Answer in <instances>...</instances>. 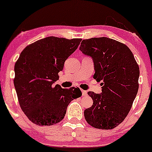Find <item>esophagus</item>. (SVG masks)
<instances>
[{
    "mask_svg": "<svg viewBox=\"0 0 152 152\" xmlns=\"http://www.w3.org/2000/svg\"><path fill=\"white\" fill-rule=\"evenodd\" d=\"M87 95H88V94H87L86 91L82 90V96H86Z\"/></svg>",
    "mask_w": 152,
    "mask_h": 152,
    "instance_id": "esophagus-1",
    "label": "esophagus"
}]
</instances>
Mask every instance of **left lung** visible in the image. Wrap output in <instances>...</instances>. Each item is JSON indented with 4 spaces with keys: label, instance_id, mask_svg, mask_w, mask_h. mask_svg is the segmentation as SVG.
<instances>
[{
    "label": "left lung",
    "instance_id": "8db88e82",
    "mask_svg": "<svg viewBox=\"0 0 152 152\" xmlns=\"http://www.w3.org/2000/svg\"><path fill=\"white\" fill-rule=\"evenodd\" d=\"M79 49L93 59L94 78L102 81V93L88 91L91 107L85 109L88 124L112 129L124 120L139 89V67L126 45L106 37L82 41Z\"/></svg>",
    "mask_w": 152,
    "mask_h": 152
}]
</instances>
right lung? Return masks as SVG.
Wrapping results in <instances>:
<instances>
[{
	"label": "right lung",
	"instance_id": "add662e5",
	"mask_svg": "<svg viewBox=\"0 0 152 152\" xmlns=\"http://www.w3.org/2000/svg\"><path fill=\"white\" fill-rule=\"evenodd\" d=\"M81 38L49 36L28 45L15 62L13 80L20 108L39 126H51L65 116L71 101L81 97L79 88L53 86L64 62L77 49Z\"/></svg>",
	"mask_w": 152,
	"mask_h": 152
}]
</instances>
